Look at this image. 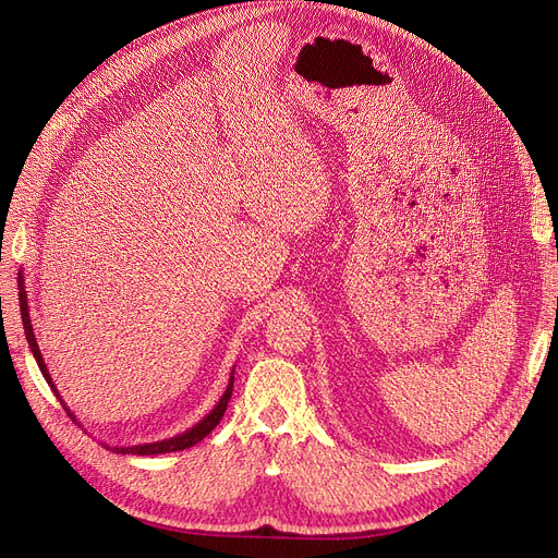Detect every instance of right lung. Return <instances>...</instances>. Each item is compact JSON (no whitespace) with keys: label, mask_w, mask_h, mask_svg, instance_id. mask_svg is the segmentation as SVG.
Returning a JSON list of instances; mask_svg holds the SVG:
<instances>
[{"label":"right lung","mask_w":558,"mask_h":558,"mask_svg":"<svg viewBox=\"0 0 558 558\" xmlns=\"http://www.w3.org/2000/svg\"><path fill=\"white\" fill-rule=\"evenodd\" d=\"M17 294H20V314H22V324H24V335H26V341H28V348H32V353H34V360L38 362V368H40V373H43V377L47 379V385L51 387V391L56 393V398L61 400V404H63V409L68 412V416L74 421V423H78L76 421V416L70 412V407L63 402V398H61V393L56 391V385H53V379H51V375H49V371H47V364H45V360H43V353H40V348H38V341H36V335H34V326H32V316H28V305H26V291H24V278H22V274H17ZM232 383H234V368H232V373H230V379H228V387H226V391H223V396L219 398V402L215 404V409L213 412L208 414V416H203L194 427H190L187 432H183V434H175V436H171V438H162V441H156V444H142V446H124V448H110L112 452H117V454H167V452H179V450H185V448H192V446H196L198 441H203L205 436H208L217 425H219V421H221V416H223V412H226V407H228V400H230V396H232Z\"/></svg>","instance_id":"right-lung-1"}]
</instances>
